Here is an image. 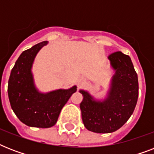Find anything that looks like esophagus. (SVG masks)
I'll return each instance as SVG.
<instances>
[{
    "label": "esophagus",
    "instance_id": "esophagus-1",
    "mask_svg": "<svg viewBox=\"0 0 154 154\" xmlns=\"http://www.w3.org/2000/svg\"><path fill=\"white\" fill-rule=\"evenodd\" d=\"M85 82V80L83 79V78H82V79L80 80V84H82V83H84Z\"/></svg>",
    "mask_w": 154,
    "mask_h": 154
}]
</instances>
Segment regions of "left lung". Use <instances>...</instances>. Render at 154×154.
<instances>
[{
  "instance_id": "obj_1",
  "label": "left lung",
  "mask_w": 154,
  "mask_h": 154,
  "mask_svg": "<svg viewBox=\"0 0 154 154\" xmlns=\"http://www.w3.org/2000/svg\"><path fill=\"white\" fill-rule=\"evenodd\" d=\"M108 58L116 72L107 98L94 101L86 91L80 90L83 96L80 108L84 125L89 131L99 134L120 129L133 114L138 98L137 74L130 57L117 51Z\"/></svg>"
}]
</instances>
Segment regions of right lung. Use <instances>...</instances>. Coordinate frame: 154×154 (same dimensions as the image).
Masks as SVG:
<instances>
[{"instance_id": "obj_1", "label": "right lung", "mask_w": 154, "mask_h": 154, "mask_svg": "<svg viewBox=\"0 0 154 154\" xmlns=\"http://www.w3.org/2000/svg\"><path fill=\"white\" fill-rule=\"evenodd\" d=\"M47 43L42 42L23 52L16 61L8 79V95L11 107L20 122L28 126H53L63 106L77 91V86L45 94L36 89L31 68L37 53Z\"/></svg>"}]
</instances>
